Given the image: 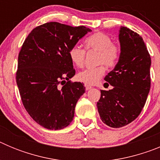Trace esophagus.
<instances>
[{
    "label": "esophagus",
    "mask_w": 160,
    "mask_h": 160,
    "mask_svg": "<svg viewBox=\"0 0 160 160\" xmlns=\"http://www.w3.org/2000/svg\"><path fill=\"white\" fill-rule=\"evenodd\" d=\"M85 88H86V90H90V89L92 88V87H90V86H89V85L85 84Z\"/></svg>",
    "instance_id": "34e87169"
}]
</instances>
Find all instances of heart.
Returning <instances> with one entry per match:
<instances>
[{
	"instance_id": "heart-1",
	"label": "heart",
	"mask_w": 160,
	"mask_h": 160,
	"mask_svg": "<svg viewBox=\"0 0 160 160\" xmlns=\"http://www.w3.org/2000/svg\"><path fill=\"white\" fill-rule=\"evenodd\" d=\"M86 50H97V63L94 68H87L78 73L79 81L87 85H94L105 74L106 67L113 68L118 64L121 56V48L118 44L112 42L108 34L102 32H96L90 35L84 41ZM69 58L71 62L77 67L84 65L86 51L78 46H73L69 49Z\"/></svg>"
}]
</instances>
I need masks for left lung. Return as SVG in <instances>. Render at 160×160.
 <instances>
[{
    "label": "left lung",
    "instance_id": "1",
    "mask_svg": "<svg viewBox=\"0 0 160 160\" xmlns=\"http://www.w3.org/2000/svg\"><path fill=\"white\" fill-rule=\"evenodd\" d=\"M121 56L104 84L113 88L101 90L97 102L101 119L114 128L128 125L139 115L151 88V56L142 37L124 26L119 30Z\"/></svg>",
    "mask_w": 160,
    "mask_h": 160
}]
</instances>
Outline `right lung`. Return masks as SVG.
Segmentation results:
<instances>
[{"label":"right lung","instance_id":"obj_1","mask_svg":"<svg viewBox=\"0 0 160 160\" xmlns=\"http://www.w3.org/2000/svg\"><path fill=\"white\" fill-rule=\"evenodd\" d=\"M91 29L56 22L32 29L18 55L16 81L22 103L43 128L61 130L70 125L84 84L71 82L75 74L69 49Z\"/></svg>","mask_w":160,"mask_h":160}]
</instances>
